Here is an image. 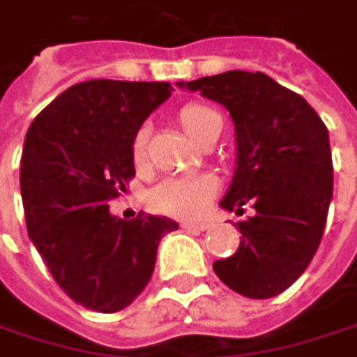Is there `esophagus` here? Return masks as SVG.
Instances as JSON below:
<instances>
[{"label":"esophagus","instance_id":"34e87169","mask_svg":"<svg viewBox=\"0 0 357 357\" xmlns=\"http://www.w3.org/2000/svg\"><path fill=\"white\" fill-rule=\"evenodd\" d=\"M181 227H183V229H198V231H206L211 225H208V223H204V221H183V223H181Z\"/></svg>","mask_w":357,"mask_h":357}]
</instances>
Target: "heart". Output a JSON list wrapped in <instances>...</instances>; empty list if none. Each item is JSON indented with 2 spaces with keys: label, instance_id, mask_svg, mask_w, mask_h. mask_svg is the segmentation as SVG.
Returning a JSON list of instances; mask_svg holds the SVG:
<instances>
[{
  "label": "heart",
  "instance_id": "heart-1",
  "mask_svg": "<svg viewBox=\"0 0 357 357\" xmlns=\"http://www.w3.org/2000/svg\"><path fill=\"white\" fill-rule=\"evenodd\" d=\"M178 121L181 130L194 140L202 142L208 136H213L217 130L223 128V117L219 111H215L202 103H188L178 111ZM146 140L149 132L146 128H140L134 134L132 140V157L136 163L144 161L146 155ZM217 183L211 176H190V178L165 179L159 185H155L149 194V204L165 215L174 217H192L200 213L211 196L215 194Z\"/></svg>",
  "mask_w": 357,
  "mask_h": 357
}]
</instances>
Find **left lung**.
I'll list each match as a JSON object with an SVG mask.
<instances>
[{
	"label": "left lung",
	"instance_id": "obj_1",
	"mask_svg": "<svg viewBox=\"0 0 357 357\" xmlns=\"http://www.w3.org/2000/svg\"><path fill=\"white\" fill-rule=\"evenodd\" d=\"M229 111L236 169L219 206L254 215L234 223V256L213 262L217 277L246 298H275L310 264L333 200L328 130L308 101L262 72L231 70L178 82Z\"/></svg>",
	"mask_w": 357,
	"mask_h": 357
}]
</instances>
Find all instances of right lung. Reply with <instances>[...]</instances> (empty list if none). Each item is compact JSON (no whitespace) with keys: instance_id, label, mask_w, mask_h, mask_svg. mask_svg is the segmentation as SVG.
I'll list each match as a JSON object with an SVG mask.
<instances>
[{"instance_id":"add662e5","label":"right lung","mask_w":357,"mask_h":357,"mask_svg":"<svg viewBox=\"0 0 357 357\" xmlns=\"http://www.w3.org/2000/svg\"><path fill=\"white\" fill-rule=\"evenodd\" d=\"M169 82L89 80L55 97L31 123L20 167L29 238L57 285L80 306L117 312L153 277L161 215L123 221L109 200L136 176L132 140L172 97Z\"/></svg>"}]
</instances>
